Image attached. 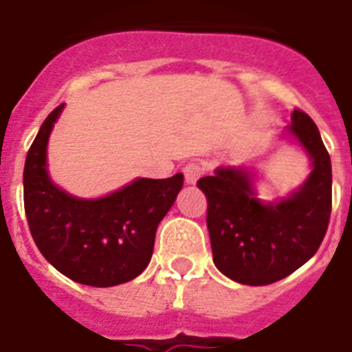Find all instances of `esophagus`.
<instances>
[{"mask_svg":"<svg viewBox=\"0 0 352 352\" xmlns=\"http://www.w3.org/2000/svg\"><path fill=\"white\" fill-rule=\"evenodd\" d=\"M182 171H184V179L188 184H197V181L202 177L204 170L200 164H197V162H190V164H186Z\"/></svg>","mask_w":352,"mask_h":352,"instance_id":"obj_1","label":"esophagus"}]
</instances>
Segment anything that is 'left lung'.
<instances>
[{
    "mask_svg": "<svg viewBox=\"0 0 352 352\" xmlns=\"http://www.w3.org/2000/svg\"><path fill=\"white\" fill-rule=\"evenodd\" d=\"M281 138L309 157L308 179L274 202L258 199L254 170L220 166L197 184L208 197L212 261L236 283L263 286L285 279L315 256L331 214V159L317 125L295 109Z\"/></svg>",
    "mask_w": 352,
    "mask_h": 352,
    "instance_id": "8db88e82",
    "label": "left lung"
}]
</instances>
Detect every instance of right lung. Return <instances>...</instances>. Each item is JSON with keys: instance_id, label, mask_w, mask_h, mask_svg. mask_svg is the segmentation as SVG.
<instances>
[{"instance_id": "1", "label": "right lung", "mask_w": 352, "mask_h": 352, "mask_svg": "<svg viewBox=\"0 0 352 352\" xmlns=\"http://www.w3.org/2000/svg\"><path fill=\"white\" fill-rule=\"evenodd\" d=\"M64 103L41 125L25 162V212L37 249L80 285L109 288L148 267L155 231L182 190L184 175L135 179L121 190L80 199L52 181L48 141Z\"/></svg>"}]
</instances>
